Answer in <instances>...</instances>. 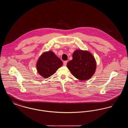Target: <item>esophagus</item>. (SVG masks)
Returning <instances> with one entry per match:
<instances>
[{
    "instance_id": "1",
    "label": "esophagus",
    "mask_w": 128,
    "mask_h": 128,
    "mask_svg": "<svg viewBox=\"0 0 128 128\" xmlns=\"http://www.w3.org/2000/svg\"><path fill=\"white\" fill-rule=\"evenodd\" d=\"M67 62H68V61H64V62H63V65H64V66H66L67 65Z\"/></svg>"
}]
</instances>
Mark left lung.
Wrapping results in <instances>:
<instances>
[{
    "label": "left lung",
    "instance_id": "1",
    "mask_svg": "<svg viewBox=\"0 0 128 128\" xmlns=\"http://www.w3.org/2000/svg\"><path fill=\"white\" fill-rule=\"evenodd\" d=\"M73 76L80 80H87L95 73L96 60L91 53L85 50L77 49L73 52L72 60L67 64Z\"/></svg>",
    "mask_w": 128,
    "mask_h": 128
}]
</instances>
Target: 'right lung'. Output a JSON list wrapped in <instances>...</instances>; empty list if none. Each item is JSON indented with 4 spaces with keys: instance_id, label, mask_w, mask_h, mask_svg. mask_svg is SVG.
<instances>
[{
    "instance_id": "right-lung-1",
    "label": "right lung",
    "mask_w": 128,
    "mask_h": 128,
    "mask_svg": "<svg viewBox=\"0 0 128 128\" xmlns=\"http://www.w3.org/2000/svg\"><path fill=\"white\" fill-rule=\"evenodd\" d=\"M62 65V61L53 51L45 52L37 61V70L44 78H48L53 75Z\"/></svg>"
}]
</instances>
